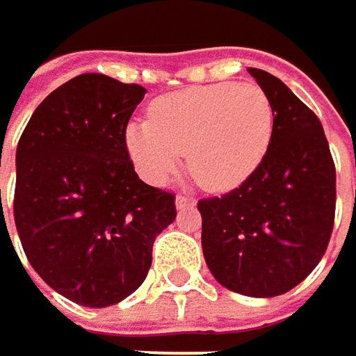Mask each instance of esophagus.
<instances>
[{
	"label": "esophagus",
	"mask_w": 356,
	"mask_h": 356,
	"mask_svg": "<svg viewBox=\"0 0 356 356\" xmlns=\"http://www.w3.org/2000/svg\"><path fill=\"white\" fill-rule=\"evenodd\" d=\"M175 206H177V210L193 208V206H195V200H193V197H189V195H181V193H179L177 197H175Z\"/></svg>",
	"instance_id": "34e87169"
}]
</instances>
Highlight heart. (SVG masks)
<instances>
[{
  "label": "heart",
  "instance_id": "heart-1",
  "mask_svg": "<svg viewBox=\"0 0 356 356\" xmlns=\"http://www.w3.org/2000/svg\"><path fill=\"white\" fill-rule=\"evenodd\" d=\"M150 121L125 127V146L138 173L165 185L187 167L210 191H229L249 179L266 159L274 134V108L253 82L210 84L156 99Z\"/></svg>",
  "mask_w": 356,
  "mask_h": 356
}]
</instances>
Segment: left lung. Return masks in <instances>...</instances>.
Returning <instances> with one entry per match:
<instances>
[{
    "label": "left lung",
    "instance_id": "1",
    "mask_svg": "<svg viewBox=\"0 0 356 356\" xmlns=\"http://www.w3.org/2000/svg\"><path fill=\"white\" fill-rule=\"evenodd\" d=\"M274 108L270 150L237 189L197 202L212 276L245 297H278L303 282L325 253L336 208V169L316 113L276 76L249 67Z\"/></svg>",
    "mask_w": 356,
    "mask_h": 356
}]
</instances>
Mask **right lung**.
<instances>
[{
    "mask_svg": "<svg viewBox=\"0 0 356 356\" xmlns=\"http://www.w3.org/2000/svg\"><path fill=\"white\" fill-rule=\"evenodd\" d=\"M144 95L103 74L76 76L36 107L18 142L14 220L24 253L53 291L84 307L138 291L154 239L177 216L175 195L138 177L125 146Z\"/></svg>",
    "mask_w": 356,
    "mask_h": 356,
    "instance_id": "obj_1",
    "label": "right lung"
}]
</instances>
